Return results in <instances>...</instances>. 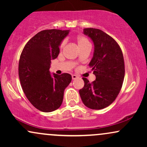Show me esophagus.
I'll use <instances>...</instances> for the list:
<instances>
[{
  "instance_id": "esophagus-1",
  "label": "esophagus",
  "mask_w": 147,
  "mask_h": 147,
  "mask_svg": "<svg viewBox=\"0 0 147 147\" xmlns=\"http://www.w3.org/2000/svg\"><path fill=\"white\" fill-rule=\"evenodd\" d=\"M77 78H78V76H77L76 75H72V79H73V80H74V79H76Z\"/></svg>"
}]
</instances>
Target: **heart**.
Instances as JSON below:
<instances>
[{
    "instance_id": "b5f03b06",
    "label": "heart",
    "mask_w": 147,
    "mask_h": 147,
    "mask_svg": "<svg viewBox=\"0 0 147 147\" xmlns=\"http://www.w3.org/2000/svg\"><path fill=\"white\" fill-rule=\"evenodd\" d=\"M76 42H77V45H78L79 48L81 49L82 48L86 46H90V42L88 41V40L87 39V38H86L84 36H79L76 38ZM64 43H63L61 45V48H63Z\"/></svg>"
}]
</instances>
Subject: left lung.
<instances>
[{"label":"left lung","mask_w":147,"mask_h":147,"mask_svg":"<svg viewBox=\"0 0 147 147\" xmlns=\"http://www.w3.org/2000/svg\"><path fill=\"white\" fill-rule=\"evenodd\" d=\"M83 33L93 42V56L88 65L96 79L90 83L83 78L84 86L79 95L86 106L99 110L112 104L121 90L125 73L124 57L117 42L102 30L85 28Z\"/></svg>","instance_id":"obj_1"}]
</instances>
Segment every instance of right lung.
<instances>
[{"label":"right lung","instance_id":"add662e5","mask_svg":"<svg viewBox=\"0 0 147 147\" xmlns=\"http://www.w3.org/2000/svg\"><path fill=\"white\" fill-rule=\"evenodd\" d=\"M68 30H45L39 32L23 48L18 75L23 92L38 110L49 113L61 105L65 88L71 82L70 74L58 75L50 72L51 60L59 54V46Z\"/></svg>","mask_w":147,"mask_h":147}]
</instances>
